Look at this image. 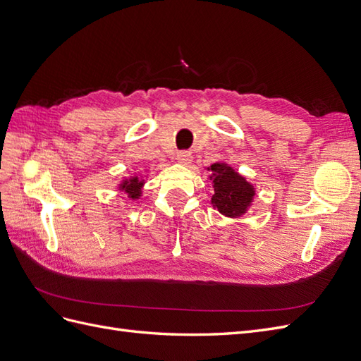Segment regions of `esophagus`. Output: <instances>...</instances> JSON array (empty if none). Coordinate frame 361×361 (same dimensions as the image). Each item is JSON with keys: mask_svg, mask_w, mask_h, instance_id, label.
<instances>
[{"mask_svg": "<svg viewBox=\"0 0 361 361\" xmlns=\"http://www.w3.org/2000/svg\"><path fill=\"white\" fill-rule=\"evenodd\" d=\"M176 161L180 164H185V166H188V164L192 161V155L190 150H179L176 154Z\"/></svg>", "mask_w": 361, "mask_h": 361, "instance_id": "obj_1", "label": "esophagus"}]
</instances>
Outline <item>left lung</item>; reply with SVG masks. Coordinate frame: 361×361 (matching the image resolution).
I'll list each match as a JSON object with an SVG mask.
<instances>
[{
	"label": "left lung",
	"instance_id": "1",
	"mask_svg": "<svg viewBox=\"0 0 361 361\" xmlns=\"http://www.w3.org/2000/svg\"><path fill=\"white\" fill-rule=\"evenodd\" d=\"M212 204L226 216L243 215L255 197V188L226 164H212Z\"/></svg>",
	"mask_w": 361,
	"mask_h": 361
}]
</instances>
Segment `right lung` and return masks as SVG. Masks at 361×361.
<instances>
[{
    "label": "right lung",
    "mask_w": 361,
    "mask_h": 361,
    "mask_svg": "<svg viewBox=\"0 0 361 361\" xmlns=\"http://www.w3.org/2000/svg\"><path fill=\"white\" fill-rule=\"evenodd\" d=\"M141 187H143V182H140L138 178H130L120 183V190L128 192L130 199H138L141 194Z\"/></svg>",
    "instance_id": "add662e5"
}]
</instances>
